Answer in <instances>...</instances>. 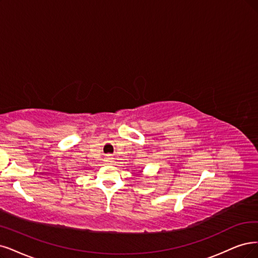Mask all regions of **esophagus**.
Listing matches in <instances>:
<instances>
[{
	"instance_id": "obj_1",
	"label": "esophagus",
	"mask_w": 258,
	"mask_h": 258,
	"mask_svg": "<svg viewBox=\"0 0 258 258\" xmlns=\"http://www.w3.org/2000/svg\"><path fill=\"white\" fill-rule=\"evenodd\" d=\"M107 160H108V161H111V158H109V157H108V158H107Z\"/></svg>"
}]
</instances>
